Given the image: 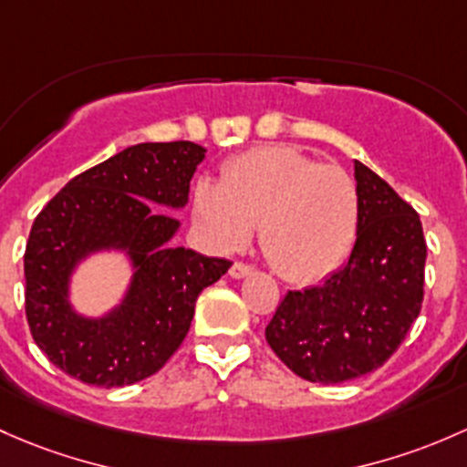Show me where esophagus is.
I'll return each mask as SVG.
<instances>
[{
  "label": "esophagus",
  "instance_id": "obj_1",
  "mask_svg": "<svg viewBox=\"0 0 467 467\" xmlns=\"http://www.w3.org/2000/svg\"><path fill=\"white\" fill-rule=\"evenodd\" d=\"M252 274H254V269L249 265H244V263H234L232 269H229V276L232 278H247V276H252Z\"/></svg>",
  "mask_w": 467,
  "mask_h": 467
}]
</instances>
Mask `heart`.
I'll list each match as a JSON object with an SVG mask.
<instances>
[{
  "mask_svg": "<svg viewBox=\"0 0 467 467\" xmlns=\"http://www.w3.org/2000/svg\"><path fill=\"white\" fill-rule=\"evenodd\" d=\"M193 218L206 243L223 254L247 247L261 224L269 265L287 281L310 283L335 272L353 249L359 195L339 166L276 143L235 157L220 182L200 180Z\"/></svg>",
  "mask_w": 467,
  "mask_h": 467,
  "instance_id": "heart-1",
  "label": "heart"
}]
</instances>
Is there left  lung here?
<instances>
[{"label":"left lung","mask_w":467,"mask_h":467,"mask_svg":"<svg viewBox=\"0 0 467 467\" xmlns=\"http://www.w3.org/2000/svg\"><path fill=\"white\" fill-rule=\"evenodd\" d=\"M353 163L359 227L348 263L319 285L287 292L265 328L278 359L307 382L339 384L376 371L422 306L420 218L371 168Z\"/></svg>","instance_id":"8db88e82"}]
</instances>
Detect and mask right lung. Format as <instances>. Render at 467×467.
Segmentation results:
<instances>
[{"instance_id":"obj_1","label":"right lung","mask_w":467,"mask_h":467,"mask_svg":"<svg viewBox=\"0 0 467 467\" xmlns=\"http://www.w3.org/2000/svg\"><path fill=\"white\" fill-rule=\"evenodd\" d=\"M206 150L193 141L137 143L80 172L33 223L24 254L26 319L42 353L94 387L155 376L180 348L204 287L232 263L172 244L189 184ZM114 253L130 278L119 305L88 316L73 304V276Z\"/></svg>"}]
</instances>
